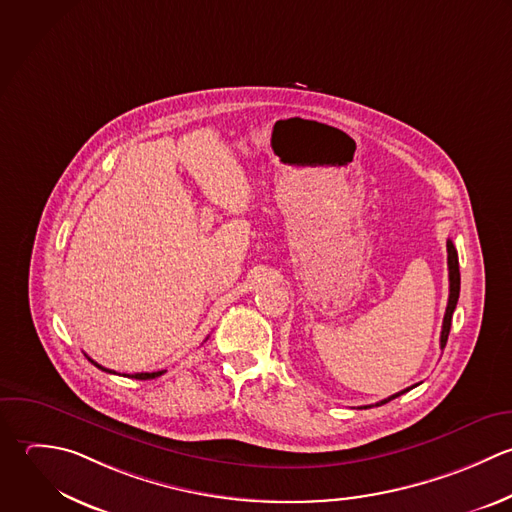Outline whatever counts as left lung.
Segmentation results:
<instances>
[{
  "mask_svg": "<svg viewBox=\"0 0 512 512\" xmlns=\"http://www.w3.org/2000/svg\"><path fill=\"white\" fill-rule=\"evenodd\" d=\"M447 263H449V303H447V311H445V319H443V331H441V349H445L447 345V339H449V333H451V321H453V313H455V307H457V301H459V293H461V271H459V255H457V249L453 245V241L449 239L447 241ZM415 387V385H413ZM413 387L397 393V395H391L375 405H367L363 409H371V407H381L401 395H405L407 391H411Z\"/></svg>",
  "mask_w": 512,
  "mask_h": 512,
  "instance_id": "obj_1",
  "label": "left lung"
}]
</instances>
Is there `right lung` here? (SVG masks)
Listing matches in <instances>:
<instances>
[{
	"instance_id": "1",
	"label": "right lung",
	"mask_w": 512,
	"mask_h": 512,
	"mask_svg": "<svg viewBox=\"0 0 512 512\" xmlns=\"http://www.w3.org/2000/svg\"><path fill=\"white\" fill-rule=\"evenodd\" d=\"M89 359V357H87ZM97 369H101V371H105V373H115V371H111V369H105V367H101V365H97L93 359H89ZM165 371H155V373H133V375H123V377H131V379H139V381H147V379H155V377H159V375H163Z\"/></svg>"
}]
</instances>
